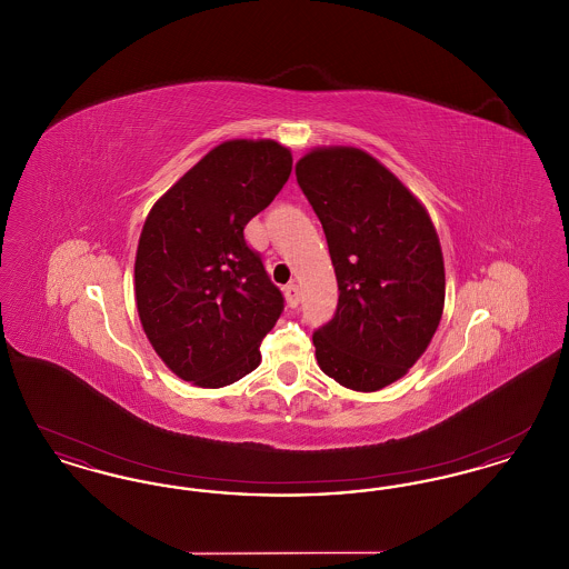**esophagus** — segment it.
I'll use <instances>...</instances> for the list:
<instances>
[{"instance_id":"1","label":"esophagus","mask_w":569,"mask_h":569,"mask_svg":"<svg viewBox=\"0 0 569 569\" xmlns=\"http://www.w3.org/2000/svg\"><path fill=\"white\" fill-rule=\"evenodd\" d=\"M283 295H286V300H288V305H290V307H298L300 290H298L297 283H288V286L283 288Z\"/></svg>"}]
</instances>
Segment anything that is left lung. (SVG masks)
<instances>
[{"instance_id": "1", "label": "left lung", "mask_w": 569, "mask_h": 569, "mask_svg": "<svg viewBox=\"0 0 569 569\" xmlns=\"http://www.w3.org/2000/svg\"><path fill=\"white\" fill-rule=\"evenodd\" d=\"M297 181L322 221L339 286L335 318L313 332L318 365L346 388L376 392L406 376L441 320L446 272L433 221L356 147L311 149Z\"/></svg>"}]
</instances>
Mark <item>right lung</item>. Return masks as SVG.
Listing matches in <instances>:
<instances>
[{
    "label": "right lung",
    "mask_w": 569,
    "mask_h": 569,
    "mask_svg": "<svg viewBox=\"0 0 569 569\" xmlns=\"http://www.w3.org/2000/svg\"><path fill=\"white\" fill-rule=\"evenodd\" d=\"M290 172L288 147L226 140L144 219L134 264L140 325L163 365L193 386H230L260 365L283 297L243 230Z\"/></svg>",
    "instance_id": "right-lung-1"
}]
</instances>
